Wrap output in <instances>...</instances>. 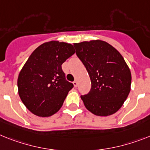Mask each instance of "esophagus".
Returning a JSON list of instances; mask_svg holds the SVG:
<instances>
[{
  "instance_id": "1",
  "label": "esophagus",
  "mask_w": 150,
  "mask_h": 150,
  "mask_svg": "<svg viewBox=\"0 0 150 150\" xmlns=\"http://www.w3.org/2000/svg\"><path fill=\"white\" fill-rule=\"evenodd\" d=\"M73 85H74L75 88H76V87H77V85H78V81H73Z\"/></svg>"
}]
</instances>
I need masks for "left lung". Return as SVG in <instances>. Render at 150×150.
I'll return each mask as SVG.
<instances>
[{"mask_svg": "<svg viewBox=\"0 0 150 150\" xmlns=\"http://www.w3.org/2000/svg\"><path fill=\"white\" fill-rule=\"evenodd\" d=\"M91 82L88 94L81 96L85 108L97 116L119 110L130 91L131 72L121 54L100 40L74 43Z\"/></svg>", "mask_w": 150, "mask_h": 150, "instance_id": "obj_1", "label": "left lung"}]
</instances>
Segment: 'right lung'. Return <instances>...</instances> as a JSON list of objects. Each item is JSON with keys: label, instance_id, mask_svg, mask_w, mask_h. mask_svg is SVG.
I'll return each instance as SVG.
<instances>
[{"label": "right lung", "instance_id": "right-lung-1", "mask_svg": "<svg viewBox=\"0 0 150 150\" xmlns=\"http://www.w3.org/2000/svg\"><path fill=\"white\" fill-rule=\"evenodd\" d=\"M71 44L52 40L36 48L18 75V94L26 108L46 117L59 110L73 84L65 80L62 65L75 53Z\"/></svg>", "mask_w": 150, "mask_h": 150}]
</instances>
